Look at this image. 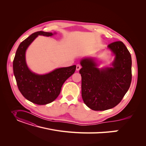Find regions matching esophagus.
Masks as SVG:
<instances>
[{
    "mask_svg": "<svg viewBox=\"0 0 146 146\" xmlns=\"http://www.w3.org/2000/svg\"><path fill=\"white\" fill-rule=\"evenodd\" d=\"M80 68H81V66L80 64H77V65H76V70L78 71V70H80Z\"/></svg>",
    "mask_w": 146,
    "mask_h": 146,
    "instance_id": "obj_1",
    "label": "esophagus"
}]
</instances>
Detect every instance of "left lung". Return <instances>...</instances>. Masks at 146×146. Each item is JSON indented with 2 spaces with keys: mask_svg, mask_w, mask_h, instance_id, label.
<instances>
[{
  "mask_svg": "<svg viewBox=\"0 0 146 146\" xmlns=\"http://www.w3.org/2000/svg\"><path fill=\"white\" fill-rule=\"evenodd\" d=\"M108 48L115 55L112 67L99 69L91 57L80 61L82 99L94 111H105L117 106L131 82V56L126 46L122 41H116Z\"/></svg>",
  "mask_w": 146,
  "mask_h": 146,
  "instance_id": "1",
  "label": "left lung"
}]
</instances>
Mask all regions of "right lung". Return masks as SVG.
<instances>
[{"label":"right lung","instance_id":"obj_1","mask_svg":"<svg viewBox=\"0 0 146 146\" xmlns=\"http://www.w3.org/2000/svg\"><path fill=\"white\" fill-rule=\"evenodd\" d=\"M53 34L38 31L29 36L19 44L13 61V74L19 91L27 100L37 105H46L54 101L59 95L64 82L76 70V66L73 65L40 75L28 68L25 52L29 45L38 35L50 36Z\"/></svg>","mask_w":146,"mask_h":146}]
</instances>
